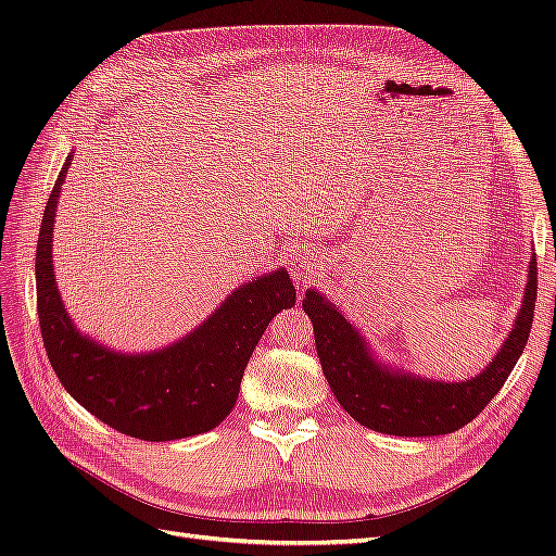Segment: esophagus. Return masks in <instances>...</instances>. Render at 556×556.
Wrapping results in <instances>:
<instances>
[{
  "label": "esophagus",
  "instance_id": "esophagus-1",
  "mask_svg": "<svg viewBox=\"0 0 556 556\" xmlns=\"http://www.w3.org/2000/svg\"><path fill=\"white\" fill-rule=\"evenodd\" d=\"M294 280H296V285H301V288H306V285L311 282V278H313V264L306 260V257H299L296 262H294Z\"/></svg>",
  "mask_w": 556,
  "mask_h": 556
}]
</instances>
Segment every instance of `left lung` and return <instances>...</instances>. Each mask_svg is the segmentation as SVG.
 Listing matches in <instances>:
<instances>
[{"label": "left lung", "instance_id": "left-lung-1", "mask_svg": "<svg viewBox=\"0 0 556 556\" xmlns=\"http://www.w3.org/2000/svg\"><path fill=\"white\" fill-rule=\"evenodd\" d=\"M529 264V282L515 329L480 376L464 382H431L394 374L368 355L364 339L317 292H306L317 357L333 396L359 425L390 435H443L476 419L508 380L533 325L538 268Z\"/></svg>", "mask_w": 556, "mask_h": 556}]
</instances>
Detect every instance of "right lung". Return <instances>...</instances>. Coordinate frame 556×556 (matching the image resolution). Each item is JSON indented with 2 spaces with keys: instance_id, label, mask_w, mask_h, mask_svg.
I'll use <instances>...</instances> for the list:
<instances>
[{
  "instance_id": "obj_1",
  "label": "right lung",
  "mask_w": 556,
  "mask_h": 556,
  "mask_svg": "<svg viewBox=\"0 0 556 556\" xmlns=\"http://www.w3.org/2000/svg\"><path fill=\"white\" fill-rule=\"evenodd\" d=\"M70 160L48 197L37 243V311L50 366L83 408L131 439L162 443L211 431L237 403L245 366L268 323L296 304L288 271L243 285L172 348L139 357L115 355L74 329L55 285L50 241Z\"/></svg>"
}]
</instances>
